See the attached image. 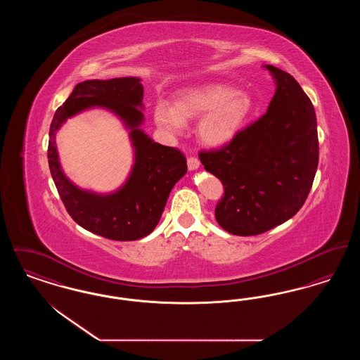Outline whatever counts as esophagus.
Here are the masks:
<instances>
[{"label": "esophagus", "mask_w": 360, "mask_h": 360, "mask_svg": "<svg viewBox=\"0 0 360 360\" xmlns=\"http://www.w3.org/2000/svg\"><path fill=\"white\" fill-rule=\"evenodd\" d=\"M188 167L190 172L197 170L200 167V160L197 158H194V156H190V158H188Z\"/></svg>", "instance_id": "esophagus-1"}]
</instances>
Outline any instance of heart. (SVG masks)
Here are the masks:
<instances>
[{
    "label": "heart",
    "mask_w": 360,
    "mask_h": 360,
    "mask_svg": "<svg viewBox=\"0 0 360 360\" xmlns=\"http://www.w3.org/2000/svg\"><path fill=\"white\" fill-rule=\"evenodd\" d=\"M255 103L250 93L224 84H205L182 89L172 106L156 103L153 109L155 125L169 134L181 135L185 121L202 118L197 135L209 147H223L239 135L254 113Z\"/></svg>",
    "instance_id": "1"
}]
</instances>
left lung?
Masks as SVG:
<instances>
[{
  "mask_svg": "<svg viewBox=\"0 0 360 360\" xmlns=\"http://www.w3.org/2000/svg\"><path fill=\"white\" fill-rule=\"evenodd\" d=\"M275 94L267 112L229 144L201 153L224 197L217 223L238 236H254L288 221L304 205L319 165L314 108L289 72L271 65Z\"/></svg>",
  "mask_w": 360,
  "mask_h": 360,
  "instance_id": "obj_1",
  "label": "left lung"
}]
</instances>
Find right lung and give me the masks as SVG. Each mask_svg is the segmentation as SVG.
Wrapping results in <instances>:
<instances>
[{"instance_id":"right-lung-1","label":"right lung","mask_w":360,"mask_h":360,"mask_svg":"<svg viewBox=\"0 0 360 360\" xmlns=\"http://www.w3.org/2000/svg\"><path fill=\"white\" fill-rule=\"evenodd\" d=\"M140 81L124 77L78 84L55 112L50 127L49 165L63 204L75 223L106 239L132 241L150 235L172 188L188 172L181 151L155 143L140 128L144 121V89ZM91 107L115 112L130 131L134 148V165L126 184L108 195L74 186L61 170L54 141L56 132L68 118Z\"/></svg>"}]
</instances>
